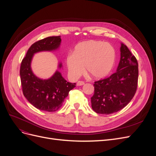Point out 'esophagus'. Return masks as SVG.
Listing matches in <instances>:
<instances>
[{
  "mask_svg": "<svg viewBox=\"0 0 156 156\" xmlns=\"http://www.w3.org/2000/svg\"><path fill=\"white\" fill-rule=\"evenodd\" d=\"M84 84V82L83 81H79L77 83V86H82L83 85V84Z\"/></svg>",
  "mask_w": 156,
  "mask_h": 156,
  "instance_id": "1",
  "label": "esophagus"
}]
</instances>
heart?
Instances as JSON below:
<instances>
[{"label":"heart","instance_id":"heart-1","mask_svg":"<svg viewBox=\"0 0 156 156\" xmlns=\"http://www.w3.org/2000/svg\"><path fill=\"white\" fill-rule=\"evenodd\" d=\"M116 51L112 45L102 41L88 40L75 47L73 54L66 58L69 74L77 79L85 70L94 79L104 77L115 65Z\"/></svg>","mask_w":156,"mask_h":156}]
</instances>
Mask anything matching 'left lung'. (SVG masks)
Listing matches in <instances>:
<instances>
[{
  "label": "left lung",
  "mask_w": 156,
  "mask_h": 156,
  "mask_svg": "<svg viewBox=\"0 0 156 156\" xmlns=\"http://www.w3.org/2000/svg\"><path fill=\"white\" fill-rule=\"evenodd\" d=\"M138 62L127 47L121 44L120 60L116 72L95 81L91 98L92 109L98 114L110 115L120 111L133 98L137 88Z\"/></svg>",
  "instance_id": "1"
}]
</instances>
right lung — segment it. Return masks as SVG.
<instances>
[{
  "mask_svg": "<svg viewBox=\"0 0 156 156\" xmlns=\"http://www.w3.org/2000/svg\"><path fill=\"white\" fill-rule=\"evenodd\" d=\"M60 42V36L48 37L35 42L30 47L21 64L20 77L23 95L33 106L41 111L54 112L58 110L69 92L75 87V83L66 81L58 71L51 78L45 80L37 77L32 72L30 64L34 54L56 50L59 48ZM58 67H62V64Z\"/></svg>",
  "mask_w": 156,
  "mask_h": 156,
  "instance_id": "add662e5",
  "label": "right lung"
}]
</instances>
